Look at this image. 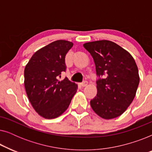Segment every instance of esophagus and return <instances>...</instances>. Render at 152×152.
Returning <instances> with one entry per match:
<instances>
[{
  "label": "esophagus",
  "mask_w": 152,
  "mask_h": 152,
  "mask_svg": "<svg viewBox=\"0 0 152 152\" xmlns=\"http://www.w3.org/2000/svg\"><path fill=\"white\" fill-rule=\"evenodd\" d=\"M87 84H88V82H87V81H84V82L81 84V86H82V87H84V86H87Z\"/></svg>",
  "instance_id": "esophagus-1"
}]
</instances>
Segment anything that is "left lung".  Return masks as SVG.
Returning <instances> with one entry per match:
<instances>
[{
    "label": "left lung",
    "instance_id": "obj_1",
    "mask_svg": "<svg viewBox=\"0 0 152 152\" xmlns=\"http://www.w3.org/2000/svg\"><path fill=\"white\" fill-rule=\"evenodd\" d=\"M94 60L97 93L90 102L95 113L106 120L121 115L136 95L140 77L131 54L111 41L84 44ZM103 76V78L101 77Z\"/></svg>",
    "mask_w": 152,
    "mask_h": 152
}]
</instances>
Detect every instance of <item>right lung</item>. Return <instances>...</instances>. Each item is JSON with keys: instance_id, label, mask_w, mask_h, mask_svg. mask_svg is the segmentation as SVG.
<instances>
[{"instance_id": "add662e5", "label": "right lung", "mask_w": 152, "mask_h": 152, "mask_svg": "<svg viewBox=\"0 0 152 152\" xmlns=\"http://www.w3.org/2000/svg\"><path fill=\"white\" fill-rule=\"evenodd\" d=\"M73 43L57 40L37 50L24 70V85L31 104L46 119L61 115L68 109L77 85L67 77L58 78L65 72V57Z\"/></svg>"}]
</instances>
